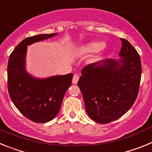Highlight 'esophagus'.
<instances>
[{"instance_id": "1", "label": "esophagus", "mask_w": 152, "mask_h": 152, "mask_svg": "<svg viewBox=\"0 0 152 152\" xmlns=\"http://www.w3.org/2000/svg\"><path fill=\"white\" fill-rule=\"evenodd\" d=\"M78 80H79L78 75H75L73 76V79H72V83L76 84L77 83V81H78Z\"/></svg>"}]
</instances>
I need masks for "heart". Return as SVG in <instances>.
Returning <instances> with one entry per match:
<instances>
[{"label":"heart","mask_w":152,"mask_h":152,"mask_svg":"<svg viewBox=\"0 0 152 152\" xmlns=\"http://www.w3.org/2000/svg\"><path fill=\"white\" fill-rule=\"evenodd\" d=\"M103 48V43L100 42H92L88 44L82 45L80 48H78L77 52L79 54L87 55L90 53H94L100 51Z\"/></svg>","instance_id":"heart-1"}]
</instances>
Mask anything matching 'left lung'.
<instances>
[{"label":"left lung","instance_id":"1","mask_svg":"<svg viewBox=\"0 0 152 152\" xmlns=\"http://www.w3.org/2000/svg\"><path fill=\"white\" fill-rule=\"evenodd\" d=\"M120 40L119 59L107 58L86 65L77 82L88 116L101 124L124 115L139 94L140 56L129 42Z\"/></svg>","mask_w":152,"mask_h":152}]
</instances>
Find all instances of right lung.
I'll return each mask as SVG.
<instances>
[{
  "instance_id": "obj_1",
  "label": "right lung",
  "mask_w": 152,
  "mask_h": 152,
  "mask_svg": "<svg viewBox=\"0 0 152 152\" xmlns=\"http://www.w3.org/2000/svg\"><path fill=\"white\" fill-rule=\"evenodd\" d=\"M57 33L27 37L16 46L7 64V89L10 99L25 117L44 123L54 119L71 84L73 74L36 78L26 71L28 45L53 37Z\"/></svg>"
}]
</instances>
